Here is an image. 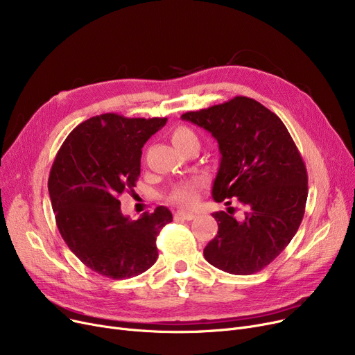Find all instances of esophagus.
<instances>
[{
	"label": "esophagus",
	"instance_id": "1",
	"mask_svg": "<svg viewBox=\"0 0 355 355\" xmlns=\"http://www.w3.org/2000/svg\"><path fill=\"white\" fill-rule=\"evenodd\" d=\"M175 217H181V218H184V220H193V218H196V214L191 213V211L178 210V211L175 213Z\"/></svg>",
	"mask_w": 355,
	"mask_h": 355
}]
</instances>
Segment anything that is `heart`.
<instances>
[{
	"label": "heart",
	"mask_w": 355,
	"mask_h": 355,
	"mask_svg": "<svg viewBox=\"0 0 355 355\" xmlns=\"http://www.w3.org/2000/svg\"><path fill=\"white\" fill-rule=\"evenodd\" d=\"M171 141L174 144V146L181 151L185 146H189L193 142H198V137L194 132L193 129L187 128V126H178L173 130L171 134ZM201 182L200 181H194V182H189V184H184L181 187H178L174 194H173V200L184 204V206H190V204L194 202L197 191L200 189Z\"/></svg>",
	"instance_id": "obj_1"
}]
</instances>
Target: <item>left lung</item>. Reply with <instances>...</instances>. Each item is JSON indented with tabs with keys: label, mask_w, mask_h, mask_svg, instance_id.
I'll return each mask as SVG.
<instances>
[{
	"label": "left lung",
	"mask_w": 355,
	"mask_h": 355,
	"mask_svg": "<svg viewBox=\"0 0 355 355\" xmlns=\"http://www.w3.org/2000/svg\"><path fill=\"white\" fill-rule=\"evenodd\" d=\"M181 119L209 130L218 142L213 198H237L246 207L241 221L226 211L213 213L218 232L204 257L232 275L262 270L291 243L308 197L306 168L286 126L246 96L187 112Z\"/></svg>",
	"instance_id": "left-lung-1"
}]
</instances>
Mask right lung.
Here are the masks:
<instances>
[{"label": "right lung", "instance_id": "right-lung-1", "mask_svg": "<svg viewBox=\"0 0 355 355\" xmlns=\"http://www.w3.org/2000/svg\"><path fill=\"white\" fill-rule=\"evenodd\" d=\"M166 118L93 116L74 128L51 165L49 194L69 249L93 272L110 279L144 273L158 257L155 240L173 221L166 207L130 220L119 196L135 187L144 144Z\"/></svg>", "mask_w": 355, "mask_h": 355}]
</instances>
